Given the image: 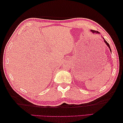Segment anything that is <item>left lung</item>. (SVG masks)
I'll return each instance as SVG.
<instances>
[{"label": "left lung", "instance_id": "1", "mask_svg": "<svg viewBox=\"0 0 123 123\" xmlns=\"http://www.w3.org/2000/svg\"><path fill=\"white\" fill-rule=\"evenodd\" d=\"M91 32H92L93 34H99L100 33L99 32H98V31H93V30H91ZM103 39H104V42L105 43V44H106L107 45V46L108 47V48L109 49V50H110V51H111V47H110V45H109V44L107 43V42L105 40H104V38H103Z\"/></svg>", "mask_w": 123, "mask_h": 123}]
</instances>
